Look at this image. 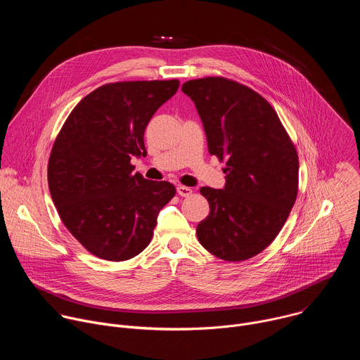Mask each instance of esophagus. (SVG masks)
<instances>
[{
	"mask_svg": "<svg viewBox=\"0 0 360 360\" xmlns=\"http://www.w3.org/2000/svg\"><path fill=\"white\" fill-rule=\"evenodd\" d=\"M176 191H178V195H181V196H191L192 195V188H189V186L178 185Z\"/></svg>",
	"mask_w": 360,
	"mask_h": 360,
	"instance_id": "34e87169",
	"label": "esophagus"
}]
</instances>
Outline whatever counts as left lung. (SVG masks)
Instances as JSON below:
<instances>
[{
  "label": "left lung",
  "mask_w": 360,
  "mask_h": 360,
  "mask_svg": "<svg viewBox=\"0 0 360 360\" xmlns=\"http://www.w3.org/2000/svg\"><path fill=\"white\" fill-rule=\"evenodd\" d=\"M203 124L211 155L226 160L224 189L202 186L210 215L196 226L200 245L239 262L261 253L285 225L297 195L299 160L269 102L222 77L182 85Z\"/></svg>",
  "instance_id": "left-lung-1"
}]
</instances>
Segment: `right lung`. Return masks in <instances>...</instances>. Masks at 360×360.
Segmentation results:
<instances>
[{
	"label": "right lung",
	"instance_id": "1",
	"mask_svg": "<svg viewBox=\"0 0 360 360\" xmlns=\"http://www.w3.org/2000/svg\"><path fill=\"white\" fill-rule=\"evenodd\" d=\"M178 86V79L102 85L81 99L54 142L51 198L72 236L101 259L141 253L175 196L172 184L134 174L131 158L146 157L145 128Z\"/></svg>",
	"mask_w": 360,
	"mask_h": 360
}]
</instances>
